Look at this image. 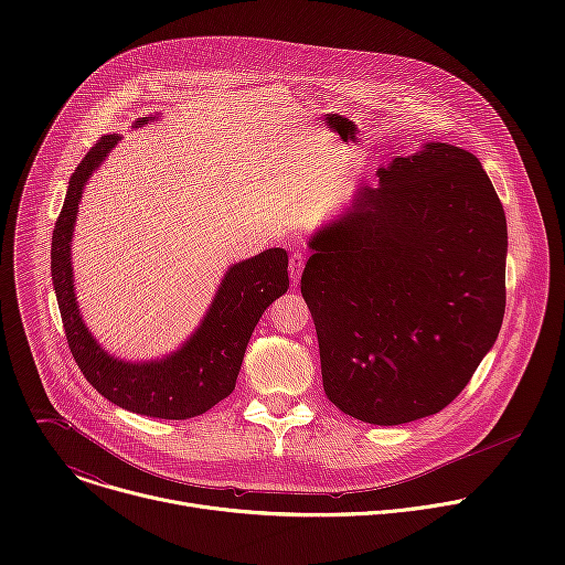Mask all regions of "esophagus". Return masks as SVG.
I'll return each mask as SVG.
<instances>
[{"instance_id": "34e87169", "label": "esophagus", "mask_w": 565, "mask_h": 565, "mask_svg": "<svg viewBox=\"0 0 565 565\" xmlns=\"http://www.w3.org/2000/svg\"><path fill=\"white\" fill-rule=\"evenodd\" d=\"M303 266H306V257H303L299 250H297V253H292V255H290V262H288V273H290L292 284H297V281H299Z\"/></svg>"}]
</instances>
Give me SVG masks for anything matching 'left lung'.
I'll use <instances>...</instances> for the list:
<instances>
[{
    "instance_id": "left-lung-1",
    "label": "left lung",
    "mask_w": 565,
    "mask_h": 565,
    "mask_svg": "<svg viewBox=\"0 0 565 565\" xmlns=\"http://www.w3.org/2000/svg\"><path fill=\"white\" fill-rule=\"evenodd\" d=\"M377 177L308 238L301 295L329 399L388 427L443 412L494 347L508 223L467 149L427 142Z\"/></svg>"
}]
</instances>
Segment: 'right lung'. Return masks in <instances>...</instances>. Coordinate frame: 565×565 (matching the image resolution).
<instances>
[{
    "instance_id": "1",
    "label": "right lung",
    "mask_w": 565,
    "mask_h": 565,
    "mask_svg": "<svg viewBox=\"0 0 565 565\" xmlns=\"http://www.w3.org/2000/svg\"><path fill=\"white\" fill-rule=\"evenodd\" d=\"M149 120L153 118H138L136 127ZM118 140V134L103 136L75 168L53 227L51 277L62 324L73 360L100 395L140 416L188 420L234 391L259 317L288 290V255L284 248H270L230 266L201 327L172 355L149 362L109 355L89 333L75 301L71 238L83 190Z\"/></svg>"
}]
</instances>
